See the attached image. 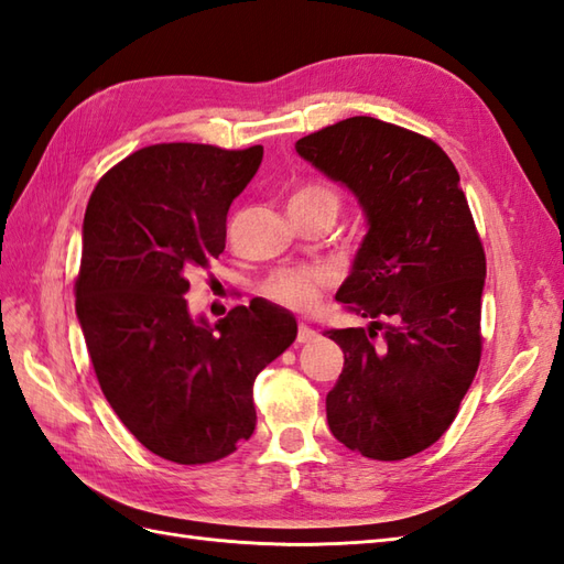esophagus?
I'll return each mask as SVG.
<instances>
[{"label": "esophagus", "mask_w": 564, "mask_h": 564, "mask_svg": "<svg viewBox=\"0 0 564 564\" xmlns=\"http://www.w3.org/2000/svg\"><path fill=\"white\" fill-rule=\"evenodd\" d=\"M315 337H317V332L313 327L301 325V329H297V344H310V341H315Z\"/></svg>", "instance_id": "obj_1"}]
</instances>
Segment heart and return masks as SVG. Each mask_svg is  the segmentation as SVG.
Instances as JSON below:
<instances>
[{
    "instance_id": "heart-1",
    "label": "heart",
    "mask_w": 564,
    "mask_h": 564,
    "mask_svg": "<svg viewBox=\"0 0 564 564\" xmlns=\"http://www.w3.org/2000/svg\"><path fill=\"white\" fill-rule=\"evenodd\" d=\"M301 200H327L337 208V194L322 186L301 188L291 198V203ZM322 285H325V273L317 269H289L273 273L271 279L263 283V295L273 303L295 310V313H305V310H313L317 305Z\"/></svg>"
}]
</instances>
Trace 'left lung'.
<instances>
[{"label": "left lung", "mask_w": 564, "mask_h": 564, "mask_svg": "<svg viewBox=\"0 0 564 564\" xmlns=\"http://www.w3.org/2000/svg\"><path fill=\"white\" fill-rule=\"evenodd\" d=\"M295 150L349 188L368 223L337 301L370 325L327 332L344 351L327 424L366 458H410L453 424L482 354L487 263L458 170L434 140L370 116Z\"/></svg>", "instance_id": "1"}]
</instances>
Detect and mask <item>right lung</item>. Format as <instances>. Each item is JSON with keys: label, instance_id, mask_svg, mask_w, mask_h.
<instances>
[{"label": "right lung", "instance_id": "obj_1", "mask_svg": "<svg viewBox=\"0 0 564 564\" xmlns=\"http://www.w3.org/2000/svg\"><path fill=\"white\" fill-rule=\"evenodd\" d=\"M263 148L162 142L101 176L82 230L77 319L118 419L164 460H220L254 434V380L295 341L297 322L254 297L194 317L186 275L225 249L227 210Z\"/></svg>", "mask_w": 564, "mask_h": 564}]
</instances>
